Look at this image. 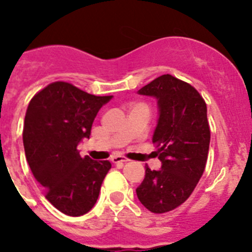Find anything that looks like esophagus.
<instances>
[{
    "mask_svg": "<svg viewBox=\"0 0 252 252\" xmlns=\"http://www.w3.org/2000/svg\"><path fill=\"white\" fill-rule=\"evenodd\" d=\"M127 161H130V160H128L127 158L121 157V155H116V157L112 158L113 164H124V162H127Z\"/></svg>",
    "mask_w": 252,
    "mask_h": 252,
    "instance_id": "34e87169",
    "label": "esophagus"
}]
</instances>
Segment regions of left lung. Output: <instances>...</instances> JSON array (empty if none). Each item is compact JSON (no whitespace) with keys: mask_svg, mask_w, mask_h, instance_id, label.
<instances>
[{"mask_svg":"<svg viewBox=\"0 0 252 252\" xmlns=\"http://www.w3.org/2000/svg\"><path fill=\"white\" fill-rule=\"evenodd\" d=\"M139 93L158 99L153 142L161 169L145 166L136 194L150 212L165 213L188 199L206 168L211 140L207 104L194 87L170 74L160 75Z\"/></svg>","mask_w":252,"mask_h":252,"instance_id":"obj_1","label":"left lung"}]
</instances>
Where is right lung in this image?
<instances>
[{"mask_svg":"<svg viewBox=\"0 0 252 252\" xmlns=\"http://www.w3.org/2000/svg\"><path fill=\"white\" fill-rule=\"evenodd\" d=\"M112 95H94L66 82H54L31 98L24 122V148L45 198L64 215L90 212L98 199L111 162L82 158L78 144L90 137L99 108Z\"/></svg>","mask_w":252,"mask_h":252,"instance_id":"add662e5","label":"right lung"}]
</instances>
